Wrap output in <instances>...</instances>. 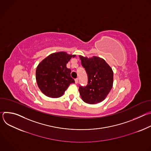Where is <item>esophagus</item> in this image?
Listing matches in <instances>:
<instances>
[{"mask_svg":"<svg viewBox=\"0 0 151 151\" xmlns=\"http://www.w3.org/2000/svg\"><path fill=\"white\" fill-rule=\"evenodd\" d=\"M75 83H77L78 82V78H76V79H75Z\"/></svg>","mask_w":151,"mask_h":151,"instance_id":"esophagus-1","label":"esophagus"}]
</instances>
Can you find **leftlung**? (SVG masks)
<instances>
[{
	"label": "left lung",
	"mask_w": 151,
	"mask_h": 151,
	"mask_svg": "<svg viewBox=\"0 0 151 151\" xmlns=\"http://www.w3.org/2000/svg\"><path fill=\"white\" fill-rule=\"evenodd\" d=\"M82 66L88 76V84L80 86L79 91L82 100L94 104L104 100L113 86L114 72L104 60L94 56L92 58L79 55Z\"/></svg>",
	"instance_id": "1"
}]
</instances>
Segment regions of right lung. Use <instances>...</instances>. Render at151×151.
I'll return each mask as SVG.
<instances>
[{"label": "right lung", "mask_w": 151, "mask_h": 151, "mask_svg": "<svg viewBox=\"0 0 151 151\" xmlns=\"http://www.w3.org/2000/svg\"><path fill=\"white\" fill-rule=\"evenodd\" d=\"M75 55H69L66 52L50 54L37 66L36 79L40 91L45 96L58 98L68 89L75 80L70 76L71 70L66 67L67 63Z\"/></svg>", "instance_id": "obj_1"}]
</instances>
